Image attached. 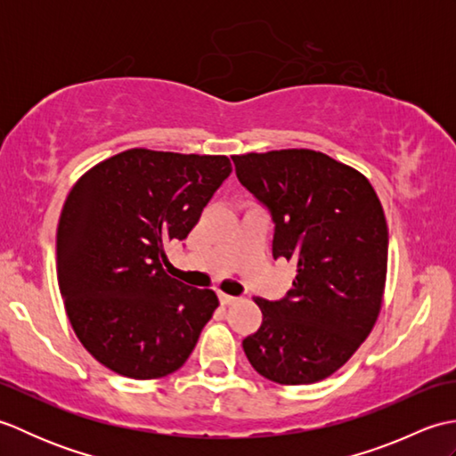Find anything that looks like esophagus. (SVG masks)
I'll use <instances>...</instances> for the list:
<instances>
[{
  "instance_id": "1",
  "label": "esophagus",
  "mask_w": 456,
  "mask_h": 456,
  "mask_svg": "<svg viewBox=\"0 0 456 456\" xmlns=\"http://www.w3.org/2000/svg\"><path fill=\"white\" fill-rule=\"evenodd\" d=\"M219 302H221V305H233V304L239 302V299L233 297V296H229V294L219 292Z\"/></svg>"
}]
</instances>
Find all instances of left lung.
<instances>
[{
  "mask_svg": "<svg viewBox=\"0 0 456 456\" xmlns=\"http://www.w3.org/2000/svg\"><path fill=\"white\" fill-rule=\"evenodd\" d=\"M240 183L270 208L273 255L296 265L280 302L243 341L255 370L276 384L337 372L370 335L388 273V225L362 172L312 149L233 154Z\"/></svg>",
  "mask_w": 456,
  "mask_h": 456,
  "instance_id": "obj_1",
  "label": "left lung"
}]
</instances>
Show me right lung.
<instances>
[{"label":"right lung","mask_w":456,"mask_h":456,"mask_svg":"<svg viewBox=\"0 0 456 456\" xmlns=\"http://www.w3.org/2000/svg\"><path fill=\"white\" fill-rule=\"evenodd\" d=\"M233 167L225 154L129 149L74 183L56 229V276L76 337L134 380L176 372L219 305L164 270Z\"/></svg>","instance_id":"obj_1"}]
</instances>
